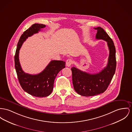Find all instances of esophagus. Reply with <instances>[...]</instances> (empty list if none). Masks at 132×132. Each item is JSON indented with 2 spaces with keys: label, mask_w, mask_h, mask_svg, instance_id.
<instances>
[{
  "label": "esophagus",
  "mask_w": 132,
  "mask_h": 132,
  "mask_svg": "<svg viewBox=\"0 0 132 132\" xmlns=\"http://www.w3.org/2000/svg\"><path fill=\"white\" fill-rule=\"evenodd\" d=\"M72 61L71 59H68L66 62V65L68 67H70L72 64Z\"/></svg>",
  "instance_id": "34e87169"
}]
</instances>
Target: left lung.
<instances>
[{
  "instance_id": "1",
  "label": "left lung",
  "mask_w": 132,
  "mask_h": 132,
  "mask_svg": "<svg viewBox=\"0 0 132 132\" xmlns=\"http://www.w3.org/2000/svg\"><path fill=\"white\" fill-rule=\"evenodd\" d=\"M97 30L96 38L107 42L109 56L107 65L96 74H90L73 67L71 68L73 88L80 95L94 96L103 93L107 89L115 73L116 68V48L113 40L101 27L94 28Z\"/></svg>"
}]
</instances>
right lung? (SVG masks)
I'll list each match as a JSON object with an SVG mask.
<instances>
[{
	"instance_id": "1",
	"label": "right lung",
	"mask_w": 132,
	"mask_h": 132,
	"mask_svg": "<svg viewBox=\"0 0 132 132\" xmlns=\"http://www.w3.org/2000/svg\"><path fill=\"white\" fill-rule=\"evenodd\" d=\"M45 27L44 24L35 23L26 30L19 38L14 56L15 68L21 88L30 95L40 97H47L52 93L54 79L58 73L65 67V62L62 61H52L40 73L30 75L22 70L19 53L21 45L28 37L38 33Z\"/></svg>"
}]
</instances>
